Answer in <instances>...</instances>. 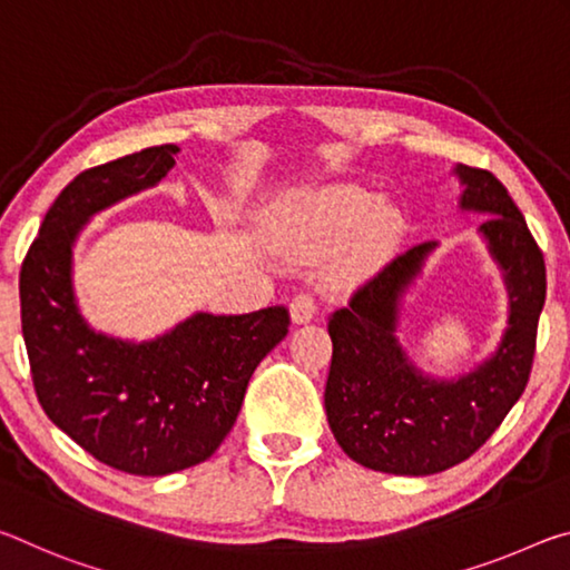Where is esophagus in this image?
I'll use <instances>...</instances> for the list:
<instances>
[{
  "instance_id": "34e87169",
  "label": "esophagus",
  "mask_w": 570,
  "mask_h": 570,
  "mask_svg": "<svg viewBox=\"0 0 570 570\" xmlns=\"http://www.w3.org/2000/svg\"><path fill=\"white\" fill-rule=\"evenodd\" d=\"M315 311H318V307H315V301H313L311 295L301 293V295L293 297V303H291V318H293L295 325L311 323V321L315 318Z\"/></svg>"
}]
</instances>
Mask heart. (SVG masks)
Returning <instances> with one entry per match:
<instances>
[{
    "instance_id": "b5f03b06",
    "label": "heart",
    "mask_w": 570,
    "mask_h": 570,
    "mask_svg": "<svg viewBox=\"0 0 570 570\" xmlns=\"http://www.w3.org/2000/svg\"><path fill=\"white\" fill-rule=\"evenodd\" d=\"M401 214L379 204L371 191L351 184H333L291 199L269 222V239L287 255L313 259L351 239V255L343 269L358 273L396 245Z\"/></svg>"
}]
</instances>
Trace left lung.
<instances>
[{"label":"left lung","mask_w":570,"mask_h":570,"mask_svg":"<svg viewBox=\"0 0 570 570\" xmlns=\"http://www.w3.org/2000/svg\"><path fill=\"white\" fill-rule=\"evenodd\" d=\"M460 209L488 214L478 235L508 291V328L488 358L452 379L419 368L399 341L404 297L440 242H424L368 279L331 315L325 414L341 450L363 468L424 478L454 468L490 440L528 386L546 263L505 186L456 164Z\"/></svg>","instance_id":"left-lung-1"}]
</instances>
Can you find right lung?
Returning <instances> with one entry per match:
<instances>
[{
  "label": "right lung",
  "instance_id": "right-lung-1",
  "mask_svg": "<svg viewBox=\"0 0 570 570\" xmlns=\"http://www.w3.org/2000/svg\"><path fill=\"white\" fill-rule=\"evenodd\" d=\"M179 146L144 148L75 176L42 219L20 273L22 335L37 399L98 462L141 478L194 468L235 426L252 373L287 335L283 305L194 313L151 341L96 331L80 313L72 249L96 214L151 189Z\"/></svg>",
  "mask_w": 570,
  "mask_h": 570
}]
</instances>
